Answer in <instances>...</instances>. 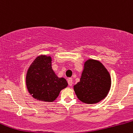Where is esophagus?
Segmentation results:
<instances>
[{
  "label": "esophagus",
  "mask_w": 133,
  "mask_h": 133,
  "mask_svg": "<svg viewBox=\"0 0 133 133\" xmlns=\"http://www.w3.org/2000/svg\"><path fill=\"white\" fill-rule=\"evenodd\" d=\"M68 85L69 86H71L72 85V78H69L68 79Z\"/></svg>",
  "instance_id": "esophagus-1"
}]
</instances>
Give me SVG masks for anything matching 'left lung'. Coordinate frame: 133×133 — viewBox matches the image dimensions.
<instances>
[{
    "mask_svg": "<svg viewBox=\"0 0 133 133\" xmlns=\"http://www.w3.org/2000/svg\"><path fill=\"white\" fill-rule=\"evenodd\" d=\"M111 80L109 72L99 61L89 59L84 64L80 82L74 86L78 99L93 104L103 99L109 92Z\"/></svg>",
    "mask_w": 133,
    "mask_h": 133,
    "instance_id": "8db88e82",
    "label": "left lung"
}]
</instances>
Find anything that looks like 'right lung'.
<instances>
[{
    "label": "right lung",
    "instance_id": "right-lung-1",
    "mask_svg": "<svg viewBox=\"0 0 133 133\" xmlns=\"http://www.w3.org/2000/svg\"><path fill=\"white\" fill-rule=\"evenodd\" d=\"M26 85L29 92L35 99L52 102L68 84L64 78H59L55 74L51 67V57L40 56L29 68Z\"/></svg>",
    "mask_w": 133,
    "mask_h": 133
}]
</instances>
